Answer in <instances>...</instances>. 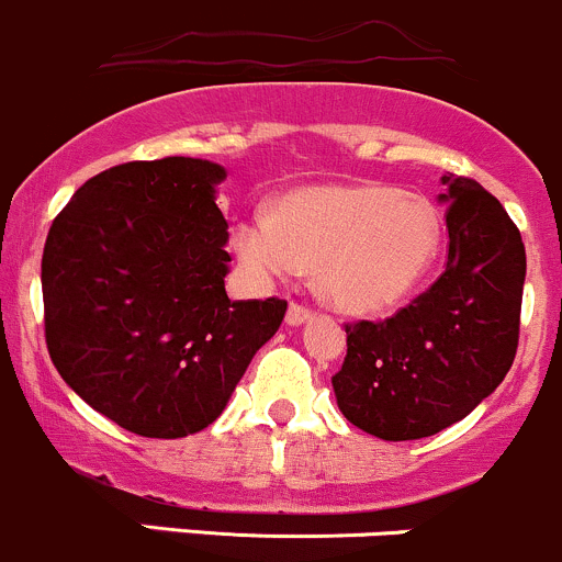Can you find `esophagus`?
<instances>
[{"label":"esophagus","instance_id":"34e87169","mask_svg":"<svg viewBox=\"0 0 562 562\" xmlns=\"http://www.w3.org/2000/svg\"><path fill=\"white\" fill-rule=\"evenodd\" d=\"M310 317H313V310L304 307V304H296V302H293L291 307H288L285 323H288V326H302V323H307Z\"/></svg>","mask_w":562,"mask_h":562}]
</instances>
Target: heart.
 Instances as JSON below:
<instances>
[{"label": "heart", "instance_id": "obj_1", "mask_svg": "<svg viewBox=\"0 0 562 562\" xmlns=\"http://www.w3.org/2000/svg\"><path fill=\"white\" fill-rule=\"evenodd\" d=\"M443 241L438 209L386 184L307 187L274 214L234 228L241 263L258 277L317 266V291L337 310L375 315L400 304L432 269Z\"/></svg>", "mask_w": 562, "mask_h": 562}]
</instances>
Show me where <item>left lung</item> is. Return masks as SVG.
<instances>
[{"label":"left lung","instance_id":"8db88e82","mask_svg":"<svg viewBox=\"0 0 562 562\" xmlns=\"http://www.w3.org/2000/svg\"><path fill=\"white\" fill-rule=\"evenodd\" d=\"M449 260L429 291L386 321L348 323L331 378L342 416L383 440L451 427L492 394L519 345L525 245L479 181L443 176Z\"/></svg>","mask_w":562,"mask_h":562}]
</instances>
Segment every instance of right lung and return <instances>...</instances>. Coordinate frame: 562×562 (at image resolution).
<instances>
[{"mask_svg":"<svg viewBox=\"0 0 562 562\" xmlns=\"http://www.w3.org/2000/svg\"><path fill=\"white\" fill-rule=\"evenodd\" d=\"M225 168L113 166L78 187L43 249L45 345L61 381L140 438H187L228 405L282 299L231 302Z\"/></svg>","mask_w":562,"mask_h":562,"instance_id":"obj_1","label":"right lung"}]
</instances>
